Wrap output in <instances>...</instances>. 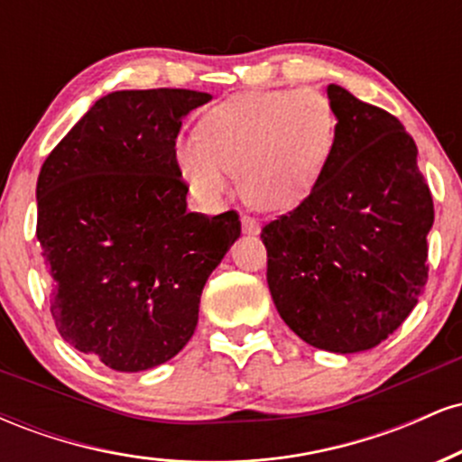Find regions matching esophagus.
Instances as JSON below:
<instances>
[{"mask_svg": "<svg viewBox=\"0 0 462 462\" xmlns=\"http://www.w3.org/2000/svg\"><path fill=\"white\" fill-rule=\"evenodd\" d=\"M241 226H243V232H245V235H249V236L261 235V224H258V221L254 219V217L243 215L241 217Z\"/></svg>", "mask_w": 462, "mask_h": 462, "instance_id": "1", "label": "esophagus"}]
</instances>
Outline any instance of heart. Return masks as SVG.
I'll use <instances>...</instances> for the list:
<instances>
[{
	"mask_svg": "<svg viewBox=\"0 0 462 462\" xmlns=\"http://www.w3.org/2000/svg\"><path fill=\"white\" fill-rule=\"evenodd\" d=\"M198 134L173 147L180 176L195 198L219 201L230 190V172L249 206L284 213L298 208L326 173L338 116L317 91H254L213 106Z\"/></svg>",
	"mask_w": 462,
	"mask_h": 462,
	"instance_id": "heart-1",
	"label": "heart"
}]
</instances>
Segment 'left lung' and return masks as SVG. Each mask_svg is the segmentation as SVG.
<instances>
[{"instance_id":"1","label":"left lung","mask_w":462,"mask_h":462,"mask_svg":"<svg viewBox=\"0 0 462 462\" xmlns=\"http://www.w3.org/2000/svg\"><path fill=\"white\" fill-rule=\"evenodd\" d=\"M328 99L338 116L332 161L309 198L261 238L286 326L312 347L356 354L383 343L417 306L434 206L404 125L338 84Z\"/></svg>"}]
</instances>
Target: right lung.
I'll return each instance as SVG.
<instances>
[{"label": "right lung", "instance_id": "add662e5", "mask_svg": "<svg viewBox=\"0 0 462 462\" xmlns=\"http://www.w3.org/2000/svg\"><path fill=\"white\" fill-rule=\"evenodd\" d=\"M187 88L115 91L51 150L36 182L50 310L78 352L115 371L171 360L193 337L206 280L241 236L235 210L189 213L173 158Z\"/></svg>", "mask_w": 462, "mask_h": 462}]
</instances>
